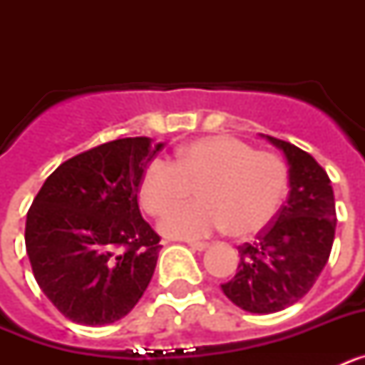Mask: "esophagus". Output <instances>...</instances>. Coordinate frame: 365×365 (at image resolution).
Returning a JSON list of instances; mask_svg holds the SVG:
<instances>
[{"instance_id":"1","label":"esophagus","mask_w":365,"mask_h":365,"mask_svg":"<svg viewBox=\"0 0 365 365\" xmlns=\"http://www.w3.org/2000/svg\"><path fill=\"white\" fill-rule=\"evenodd\" d=\"M188 243L190 248H193V250H199V252H202V250H206V248L210 247L208 243H205V241H186Z\"/></svg>"}]
</instances>
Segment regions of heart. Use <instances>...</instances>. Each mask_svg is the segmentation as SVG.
<instances>
[{"label":"heart","instance_id":"b5f03b06","mask_svg":"<svg viewBox=\"0 0 365 365\" xmlns=\"http://www.w3.org/2000/svg\"><path fill=\"white\" fill-rule=\"evenodd\" d=\"M197 188L201 201L177 208L160 222L168 237L199 240L217 230L250 235L265 228L282 206L285 164L269 151L234 137H206L175 151V164L153 159L144 168L138 199L151 215H164Z\"/></svg>","mask_w":365,"mask_h":365}]
</instances>
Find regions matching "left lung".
I'll list each match as a JSON object with an SVG mask.
<instances>
[{"instance_id": "8db88e82", "label": "left lung", "mask_w": 365, "mask_h": 365, "mask_svg": "<svg viewBox=\"0 0 365 365\" xmlns=\"http://www.w3.org/2000/svg\"><path fill=\"white\" fill-rule=\"evenodd\" d=\"M265 137L283 151L291 192L254 243L240 247V265L221 289L237 307L270 314L291 307L312 289L329 259L336 228L334 193L324 168L294 144Z\"/></svg>"}]
</instances>
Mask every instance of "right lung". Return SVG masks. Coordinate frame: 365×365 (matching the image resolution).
I'll list each match as a JSON object with an SVG mask.
<instances>
[{
	"mask_svg": "<svg viewBox=\"0 0 365 365\" xmlns=\"http://www.w3.org/2000/svg\"><path fill=\"white\" fill-rule=\"evenodd\" d=\"M164 144L118 138L66 160L47 177L25 222V247L43 294L71 322L124 318L155 272L160 237L137 201L144 168Z\"/></svg>",
	"mask_w": 365,
	"mask_h": 365,
	"instance_id": "right-lung-1",
	"label": "right lung"
}]
</instances>
